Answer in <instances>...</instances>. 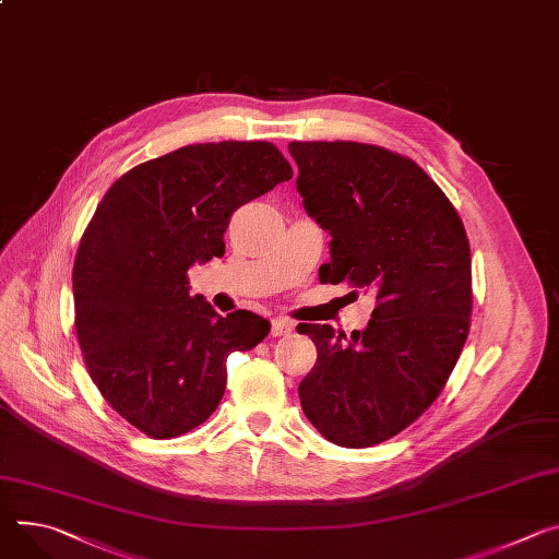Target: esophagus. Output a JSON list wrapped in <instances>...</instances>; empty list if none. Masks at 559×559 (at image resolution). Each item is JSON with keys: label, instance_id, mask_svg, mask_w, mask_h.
<instances>
[{"label": "esophagus", "instance_id": "obj_1", "mask_svg": "<svg viewBox=\"0 0 559 559\" xmlns=\"http://www.w3.org/2000/svg\"><path fill=\"white\" fill-rule=\"evenodd\" d=\"M292 330H294V321L289 319L278 317L272 321V336H287Z\"/></svg>", "mask_w": 559, "mask_h": 559}]
</instances>
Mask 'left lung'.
<instances>
[{"instance_id":"left-lung-1","label":"left lung","mask_w":559,"mask_h":559,"mask_svg":"<svg viewBox=\"0 0 559 559\" xmlns=\"http://www.w3.org/2000/svg\"><path fill=\"white\" fill-rule=\"evenodd\" d=\"M289 154L302 207L332 234L319 276L377 296L349 341L300 323L317 345L300 408L328 441L368 448L417 421L460 359L473 312L468 236L437 182L394 151L336 140L289 142Z\"/></svg>"}]
</instances>
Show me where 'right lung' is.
I'll list each match as a JSON object with an SVG mask.
<instances>
[{"instance_id":"right-lung-1","label":"right lung","mask_w":559,"mask_h":559,"mask_svg":"<svg viewBox=\"0 0 559 559\" xmlns=\"http://www.w3.org/2000/svg\"><path fill=\"white\" fill-rule=\"evenodd\" d=\"M292 178L272 142L189 144L118 178L73 265L75 332L97 390L154 439L205 421L225 394L227 357L257 347L270 323L218 317L189 294L187 270L225 253L231 214Z\"/></svg>"}]
</instances>
